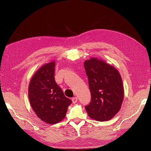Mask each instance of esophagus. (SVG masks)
Returning <instances> with one entry per match:
<instances>
[{"label":"esophagus","instance_id":"obj_1","mask_svg":"<svg viewBox=\"0 0 151 151\" xmlns=\"http://www.w3.org/2000/svg\"><path fill=\"white\" fill-rule=\"evenodd\" d=\"M72 103H76L77 102V101H78V99H77V97L72 98Z\"/></svg>","mask_w":151,"mask_h":151}]
</instances>
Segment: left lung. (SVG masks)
Listing matches in <instances>:
<instances>
[{
  "label": "left lung",
  "instance_id": "1",
  "mask_svg": "<svg viewBox=\"0 0 151 151\" xmlns=\"http://www.w3.org/2000/svg\"><path fill=\"white\" fill-rule=\"evenodd\" d=\"M84 64L91 95L86 110L94 120H110L119 111L124 97L120 73L113 66L97 58L86 60Z\"/></svg>",
  "mask_w": 151,
  "mask_h": 151
}]
</instances>
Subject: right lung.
<instances>
[{
  "label": "right lung",
  "instance_id": "add662e5",
  "mask_svg": "<svg viewBox=\"0 0 151 151\" xmlns=\"http://www.w3.org/2000/svg\"><path fill=\"white\" fill-rule=\"evenodd\" d=\"M55 66L53 61L40 68L32 77L28 88L33 111L39 118L49 124L62 121L72 103L55 81Z\"/></svg>",
  "mask_w": 151,
  "mask_h": 151
}]
</instances>
